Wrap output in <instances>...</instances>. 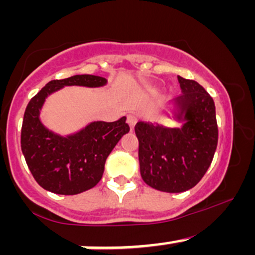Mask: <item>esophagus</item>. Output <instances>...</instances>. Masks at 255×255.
<instances>
[{
    "label": "esophagus",
    "instance_id": "obj_1",
    "mask_svg": "<svg viewBox=\"0 0 255 255\" xmlns=\"http://www.w3.org/2000/svg\"><path fill=\"white\" fill-rule=\"evenodd\" d=\"M137 120H138V117L134 115V113H128L127 115V123L129 125L130 128L134 127L135 123H137Z\"/></svg>",
    "mask_w": 255,
    "mask_h": 255
}]
</instances>
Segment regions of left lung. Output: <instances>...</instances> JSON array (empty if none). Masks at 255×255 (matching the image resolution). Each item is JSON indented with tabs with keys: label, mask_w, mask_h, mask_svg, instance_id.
<instances>
[{
	"label": "left lung",
	"mask_w": 255,
	"mask_h": 255,
	"mask_svg": "<svg viewBox=\"0 0 255 255\" xmlns=\"http://www.w3.org/2000/svg\"><path fill=\"white\" fill-rule=\"evenodd\" d=\"M181 92L175 99L181 128L149 122L135 125L140 175L164 192L192 189L210 168L218 142L215 102L199 82L177 76Z\"/></svg>",
	"instance_id": "8db88e82"
}]
</instances>
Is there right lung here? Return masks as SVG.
<instances>
[{"label":"right lung","instance_id":"1","mask_svg":"<svg viewBox=\"0 0 255 255\" xmlns=\"http://www.w3.org/2000/svg\"><path fill=\"white\" fill-rule=\"evenodd\" d=\"M107 80L95 75H75L49 81L29 101L23 117L20 148L35 181L48 191L76 195L92 189L101 180L107 156L123 134L129 132L126 117L116 122L90 123L78 133L59 135L39 120L45 99L64 86L100 87Z\"/></svg>","mask_w":255,"mask_h":255}]
</instances>
